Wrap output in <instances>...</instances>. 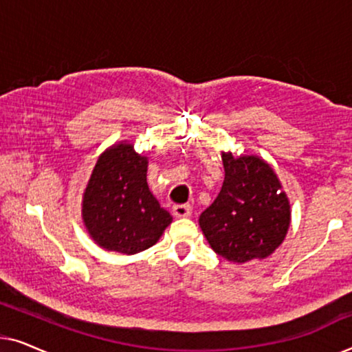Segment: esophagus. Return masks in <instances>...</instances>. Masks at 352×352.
I'll return each mask as SVG.
<instances>
[{"label":"esophagus","instance_id":"obj_1","mask_svg":"<svg viewBox=\"0 0 352 352\" xmlns=\"http://www.w3.org/2000/svg\"><path fill=\"white\" fill-rule=\"evenodd\" d=\"M173 214L176 218H189L192 214V206L190 205H175L173 206Z\"/></svg>","mask_w":352,"mask_h":352}]
</instances>
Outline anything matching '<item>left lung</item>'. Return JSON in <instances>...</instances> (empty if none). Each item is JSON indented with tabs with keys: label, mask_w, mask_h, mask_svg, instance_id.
Instances as JSON below:
<instances>
[{
	"label": "left lung",
	"mask_w": 352,
	"mask_h": 352,
	"mask_svg": "<svg viewBox=\"0 0 352 352\" xmlns=\"http://www.w3.org/2000/svg\"><path fill=\"white\" fill-rule=\"evenodd\" d=\"M223 187L200 214V228L214 253L230 263L267 258L290 228V201L280 181L256 155L223 152Z\"/></svg>",
	"instance_id": "1"
}]
</instances>
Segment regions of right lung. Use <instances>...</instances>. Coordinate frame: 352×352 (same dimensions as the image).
Returning <instances> with one entry per match:
<instances>
[{
  "label": "right lung",
  "mask_w": 352,
  "mask_h": 352,
  "mask_svg": "<svg viewBox=\"0 0 352 352\" xmlns=\"http://www.w3.org/2000/svg\"><path fill=\"white\" fill-rule=\"evenodd\" d=\"M147 163L126 141L113 144L96 162L81 213L91 239L107 252H144L171 224V214L148 190Z\"/></svg>",
  "instance_id": "add662e5"
}]
</instances>
